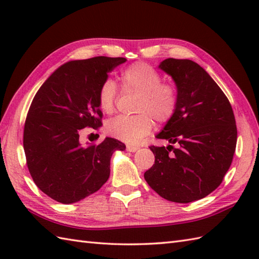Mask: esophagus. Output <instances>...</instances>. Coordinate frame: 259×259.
Here are the masks:
<instances>
[{
	"label": "esophagus",
	"instance_id": "1",
	"mask_svg": "<svg viewBox=\"0 0 259 259\" xmlns=\"http://www.w3.org/2000/svg\"><path fill=\"white\" fill-rule=\"evenodd\" d=\"M140 148L138 146H126V150L130 151V152H136L138 151Z\"/></svg>",
	"mask_w": 259,
	"mask_h": 259
}]
</instances>
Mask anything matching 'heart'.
Segmentation results:
<instances>
[{"label": "heart", "instance_id": "b5f03b06", "mask_svg": "<svg viewBox=\"0 0 259 259\" xmlns=\"http://www.w3.org/2000/svg\"><path fill=\"white\" fill-rule=\"evenodd\" d=\"M122 85L126 90L140 93L134 117H120L110 120L106 124L107 133L128 144H138L153 128L155 118L158 122H166L172 117L178 106L176 87L163 83L158 71L145 62L129 65L121 73ZM117 84L111 79L102 82L98 91L99 107L106 113H112L117 101Z\"/></svg>", "mask_w": 259, "mask_h": 259}]
</instances>
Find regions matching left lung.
Wrapping results in <instances>:
<instances>
[{
    "label": "left lung",
    "mask_w": 259,
    "mask_h": 259,
    "mask_svg": "<svg viewBox=\"0 0 259 259\" xmlns=\"http://www.w3.org/2000/svg\"><path fill=\"white\" fill-rule=\"evenodd\" d=\"M159 69L174 79L178 106L156 136L170 145L150 147L155 163L145 179L164 199L191 202L212 192L228 171L237 142L235 115L227 97L199 64L169 58Z\"/></svg>",
    "instance_id": "obj_1"
}]
</instances>
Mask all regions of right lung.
Instances as JSON below:
<instances>
[{
	"mask_svg": "<svg viewBox=\"0 0 259 259\" xmlns=\"http://www.w3.org/2000/svg\"><path fill=\"white\" fill-rule=\"evenodd\" d=\"M124 58L96 57L61 65L41 85L26 115L23 147L38 189L61 203L98 191L110 176V159L125 146L113 138L83 145V128L102 125L98 91Z\"/></svg>",
	"mask_w": 259,
	"mask_h": 259,
	"instance_id": "obj_1",
	"label": "right lung"
}]
</instances>
